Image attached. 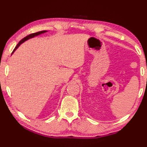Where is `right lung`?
Masks as SVG:
<instances>
[{
    "mask_svg": "<svg viewBox=\"0 0 147 147\" xmlns=\"http://www.w3.org/2000/svg\"><path fill=\"white\" fill-rule=\"evenodd\" d=\"M47 32H48L47 31H39V32H37V33H31V34H30V35H27V36H26L25 38H24L23 39H22V40H21L20 41L18 42V45H16V47L15 49H13V52H12V53L15 52V51L18 48L20 47V45H22L23 42H24L25 41H26V40H29V39L33 38H34V37L38 36V35H39L42 34V33H47Z\"/></svg>",
    "mask_w": 147,
    "mask_h": 147,
    "instance_id": "1",
    "label": "right lung"
}]
</instances>
